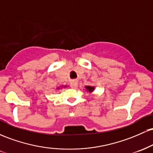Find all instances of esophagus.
<instances>
[{
    "instance_id": "obj_1",
    "label": "esophagus",
    "mask_w": 153,
    "mask_h": 153,
    "mask_svg": "<svg viewBox=\"0 0 153 153\" xmlns=\"http://www.w3.org/2000/svg\"><path fill=\"white\" fill-rule=\"evenodd\" d=\"M71 87L72 88H76L78 87V82L75 81L72 82L71 83Z\"/></svg>"
}]
</instances>
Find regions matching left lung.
<instances>
[{"instance_id": "1", "label": "left lung", "mask_w": 153, "mask_h": 153, "mask_svg": "<svg viewBox=\"0 0 153 153\" xmlns=\"http://www.w3.org/2000/svg\"><path fill=\"white\" fill-rule=\"evenodd\" d=\"M85 88H86V90L88 91V92L91 93V92H93V91H94L95 88L93 87V86H90V85H87V86H85Z\"/></svg>"}]
</instances>
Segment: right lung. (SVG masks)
<instances>
[{
  "label": "right lung",
  "instance_id": "obj_1",
  "mask_svg": "<svg viewBox=\"0 0 153 153\" xmlns=\"http://www.w3.org/2000/svg\"><path fill=\"white\" fill-rule=\"evenodd\" d=\"M65 87H66V86H65ZM58 88H57V89H58Z\"/></svg>",
  "mask_w": 153,
  "mask_h": 153
}]
</instances>
